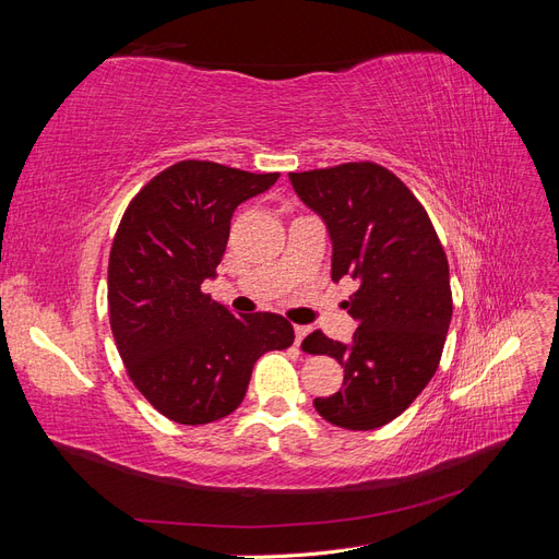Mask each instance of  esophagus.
Here are the masks:
<instances>
[{
	"mask_svg": "<svg viewBox=\"0 0 559 559\" xmlns=\"http://www.w3.org/2000/svg\"><path fill=\"white\" fill-rule=\"evenodd\" d=\"M294 333H296V345H300L302 341H306V335L310 333V326H294Z\"/></svg>",
	"mask_w": 559,
	"mask_h": 559,
	"instance_id": "obj_1",
	"label": "esophagus"
}]
</instances>
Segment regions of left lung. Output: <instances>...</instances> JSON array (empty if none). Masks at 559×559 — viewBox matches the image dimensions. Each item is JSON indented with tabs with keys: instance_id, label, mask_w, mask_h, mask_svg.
Masks as SVG:
<instances>
[{
	"instance_id": "obj_1",
	"label": "left lung",
	"mask_w": 559,
	"mask_h": 559,
	"mask_svg": "<svg viewBox=\"0 0 559 559\" xmlns=\"http://www.w3.org/2000/svg\"><path fill=\"white\" fill-rule=\"evenodd\" d=\"M289 179L329 228L333 282H359L345 300L359 321L352 343L321 331L302 341L306 352L345 366V386L314 399V408L343 429L384 427L419 396L441 361L452 319L443 245L408 186L378 163L292 173Z\"/></svg>"
}]
</instances>
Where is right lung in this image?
I'll use <instances>...</instances> for the list:
<instances>
[{"instance_id":"right-lung-1","label":"right lung","mask_w":559,"mask_h":559,"mask_svg":"<svg viewBox=\"0 0 559 559\" xmlns=\"http://www.w3.org/2000/svg\"><path fill=\"white\" fill-rule=\"evenodd\" d=\"M280 173L181 160L132 198L109 253V321L134 386L167 419L210 425L242 403L253 364L294 343L282 314L235 317L202 294L240 202Z\"/></svg>"}]
</instances>
